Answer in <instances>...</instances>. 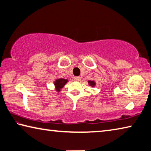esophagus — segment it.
I'll return each instance as SVG.
<instances>
[{
	"instance_id": "obj_1",
	"label": "esophagus",
	"mask_w": 151,
	"mask_h": 151,
	"mask_svg": "<svg viewBox=\"0 0 151 151\" xmlns=\"http://www.w3.org/2000/svg\"><path fill=\"white\" fill-rule=\"evenodd\" d=\"M74 80L75 81H79L81 80V77L80 76H75V77H74Z\"/></svg>"
}]
</instances>
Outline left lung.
<instances>
[{"label":"left lung","mask_w":151,"mask_h":151,"mask_svg":"<svg viewBox=\"0 0 151 151\" xmlns=\"http://www.w3.org/2000/svg\"><path fill=\"white\" fill-rule=\"evenodd\" d=\"M88 83L89 86H91V87H94L96 85V82L94 81H88Z\"/></svg>","instance_id":"obj_1"}]
</instances>
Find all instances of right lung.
I'll return each instance as SVG.
<instances>
[{
    "label": "right lung",
    "instance_id": "1",
    "mask_svg": "<svg viewBox=\"0 0 151 151\" xmlns=\"http://www.w3.org/2000/svg\"><path fill=\"white\" fill-rule=\"evenodd\" d=\"M68 79H65L63 78H56L54 81V85L55 87V90L57 91V93H60L62 89L66 83H68Z\"/></svg>",
    "mask_w": 151,
    "mask_h": 151
}]
</instances>
